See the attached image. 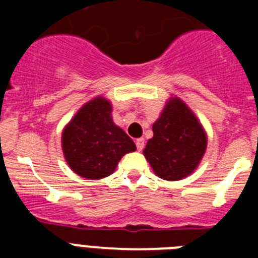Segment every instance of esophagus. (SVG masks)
<instances>
[{"instance_id": "34e87169", "label": "esophagus", "mask_w": 258, "mask_h": 258, "mask_svg": "<svg viewBox=\"0 0 258 258\" xmlns=\"http://www.w3.org/2000/svg\"><path fill=\"white\" fill-rule=\"evenodd\" d=\"M136 146H137V150L141 151V150L143 149V146H145V140H143V138H138V140L136 141Z\"/></svg>"}]
</instances>
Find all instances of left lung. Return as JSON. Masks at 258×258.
<instances>
[{"label": "left lung", "mask_w": 258, "mask_h": 258, "mask_svg": "<svg viewBox=\"0 0 258 258\" xmlns=\"http://www.w3.org/2000/svg\"><path fill=\"white\" fill-rule=\"evenodd\" d=\"M154 137L143 150L155 174L166 181L187 177L207 149L206 132L181 99L172 98L152 125Z\"/></svg>", "instance_id": "obj_1"}]
</instances>
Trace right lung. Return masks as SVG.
<instances>
[{
	"label": "right lung",
	"instance_id": "add662e5",
	"mask_svg": "<svg viewBox=\"0 0 258 258\" xmlns=\"http://www.w3.org/2000/svg\"><path fill=\"white\" fill-rule=\"evenodd\" d=\"M112 107L98 97L84 104L61 134V147L68 165L88 179L112 174L127 152L136 151L133 140L113 124Z\"/></svg>",
	"mask_w": 258,
	"mask_h": 258
}]
</instances>
